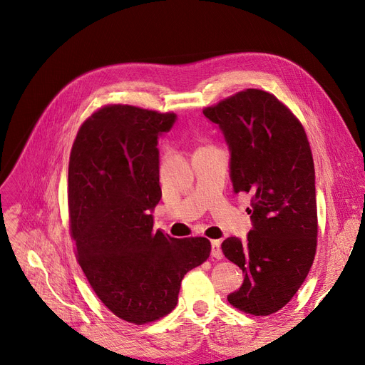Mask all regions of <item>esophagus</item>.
<instances>
[{
  "label": "esophagus",
  "instance_id": "1",
  "mask_svg": "<svg viewBox=\"0 0 365 365\" xmlns=\"http://www.w3.org/2000/svg\"><path fill=\"white\" fill-rule=\"evenodd\" d=\"M212 256H213L215 259H222V257H223L222 250H220V241H219V240L212 241Z\"/></svg>",
  "mask_w": 365,
  "mask_h": 365
}]
</instances>
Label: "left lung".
<instances>
[{
    "label": "left lung",
    "instance_id": "1",
    "mask_svg": "<svg viewBox=\"0 0 365 365\" xmlns=\"http://www.w3.org/2000/svg\"><path fill=\"white\" fill-rule=\"evenodd\" d=\"M231 150L234 192L252 195L253 229L247 240L222 242L244 282L227 296L256 317L275 314L308 277L317 253L315 168L304 128L274 94L247 88L204 108Z\"/></svg>",
    "mask_w": 365,
    "mask_h": 365
}]
</instances>
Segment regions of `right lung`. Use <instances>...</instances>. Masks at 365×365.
I'll return each instance as SVG.
<instances>
[{
  "instance_id": "add662e5",
  "label": "right lung",
  "mask_w": 365,
  "mask_h": 365,
  "mask_svg": "<svg viewBox=\"0 0 365 365\" xmlns=\"http://www.w3.org/2000/svg\"><path fill=\"white\" fill-rule=\"evenodd\" d=\"M175 120L173 112L106 105L83 123L69 157L76 260L106 308L138 325L175 309L183 277L212 252L204 237L153 231L150 212L161 200L158 134Z\"/></svg>"
}]
</instances>
